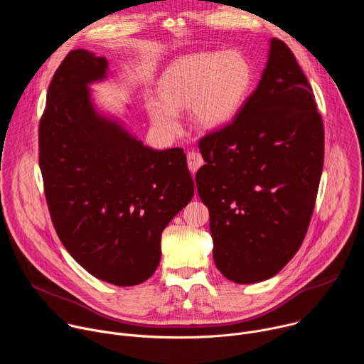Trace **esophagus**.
Here are the masks:
<instances>
[{
  "label": "esophagus",
  "instance_id": "esophagus-1",
  "mask_svg": "<svg viewBox=\"0 0 364 364\" xmlns=\"http://www.w3.org/2000/svg\"><path fill=\"white\" fill-rule=\"evenodd\" d=\"M203 157L197 151H190L187 154V166L191 173H196L203 166Z\"/></svg>",
  "mask_w": 364,
  "mask_h": 364
}]
</instances>
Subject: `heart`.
<instances>
[{
  "label": "heart",
  "instance_id": "1",
  "mask_svg": "<svg viewBox=\"0 0 364 364\" xmlns=\"http://www.w3.org/2000/svg\"><path fill=\"white\" fill-rule=\"evenodd\" d=\"M253 85L250 62L239 51H197L174 60L159 80L160 99L146 100L151 122L166 134L180 129L178 111H193L203 129L228 125Z\"/></svg>",
  "mask_w": 364,
  "mask_h": 364
}]
</instances>
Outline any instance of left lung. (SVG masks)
<instances>
[{"mask_svg": "<svg viewBox=\"0 0 364 364\" xmlns=\"http://www.w3.org/2000/svg\"><path fill=\"white\" fill-rule=\"evenodd\" d=\"M197 191L213 259L236 284L277 275L299 249L324 164V125L289 47L271 38L261 82L235 119L204 135Z\"/></svg>", "mask_w": 364, "mask_h": 364, "instance_id": "left-lung-1", "label": "left lung"}]
</instances>
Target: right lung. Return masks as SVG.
Returning a JSON list of instances; mask_svg holds the SVG:
<instances>
[{
	"label": "right lung",
	"mask_w": 364,
	"mask_h": 364,
	"mask_svg": "<svg viewBox=\"0 0 364 364\" xmlns=\"http://www.w3.org/2000/svg\"><path fill=\"white\" fill-rule=\"evenodd\" d=\"M107 72L108 60L85 48L65 58L47 90L38 164L66 250L95 278L132 287L157 269L161 233L194 183L181 148L152 149L96 111L89 85Z\"/></svg>",
	"instance_id": "obj_1"
}]
</instances>
